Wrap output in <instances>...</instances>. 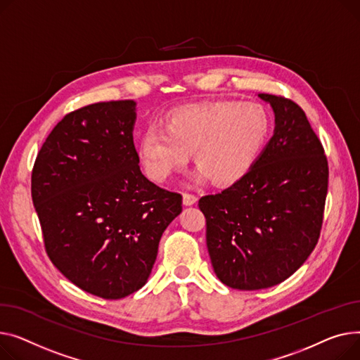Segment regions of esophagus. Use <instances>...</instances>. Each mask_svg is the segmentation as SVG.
Here are the masks:
<instances>
[{
  "mask_svg": "<svg viewBox=\"0 0 360 360\" xmlns=\"http://www.w3.org/2000/svg\"><path fill=\"white\" fill-rule=\"evenodd\" d=\"M198 202V198L192 193H183V203L186 206H190V205H195Z\"/></svg>",
  "mask_w": 360,
  "mask_h": 360,
  "instance_id": "esophagus-1",
  "label": "esophagus"
}]
</instances>
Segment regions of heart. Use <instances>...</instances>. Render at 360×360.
<instances>
[{"label": "heart", "mask_w": 360, "mask_h": 360, "mask_svg": "<svg viewBox=\"0 0 360 360\" xmlns=\"http://www.w3.org/2000/svg\"><path fill=\"white\" fill-rule=\"evenodd\" d=\"M269 132L270 117L262 104L209 101L168 113L162 131L151 128L141 135L136 153L145 173L155 181L167 180L195 153L199 177L228 184L256 162Z\"/></svg>", "instance_id": "1"}]
</instances>
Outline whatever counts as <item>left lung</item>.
<instances>
[{"instance_id": "obj_1", "label": "left lung", "mask_w": 360, "mask_h": 360, "mask_svg": "<svg viewBox=\"0 0 360 360\" xmlns=\"http://www.w3.org/2000/svg\"><path fill=\"white\" fill-rule=\"evenodd\" d=\"M274 132L231 187L200 198L206 245L218 279L240 290L271 288L297 271L320 238L328 187L323 145L297 103L259 94Z\"/></svg>"}]
</instances>
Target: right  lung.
Listing matches in <instances>:
<instances>
[{"instance_id": "1", "label": "right lung", "mask_w": 360, "mask_h": 360, "mask_svg": "<svg viewBox=\"0 0 360 360\" xmlns=\"http://www.w3.org/2000/svg\"><path fill=\"white\" fill-rule=\"evenodd\" d=\"M136 103L103 101L63 117L32 173L46 252L75 286L120 300L150 278L181 195L148 180L134 145Z\"/></svg>"}]
</instances>
